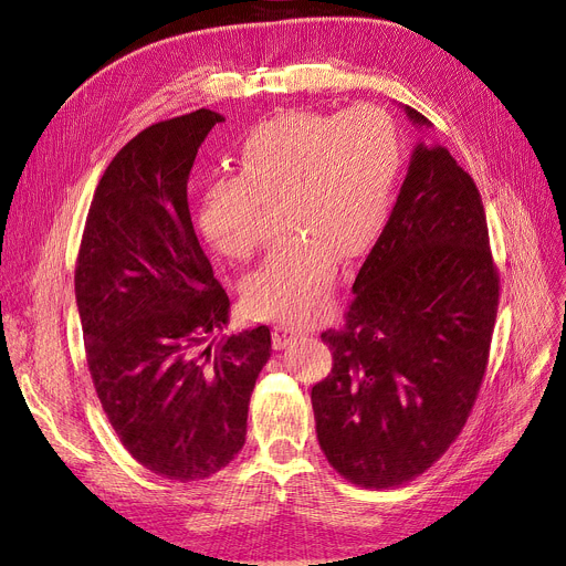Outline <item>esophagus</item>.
Returning a JSON list of instances; mask_svg holds the SVG:
<instances>
[{
    "instance_id": "esophagus-1",
    "label": "esophagus",
    "mask_w": 566,
    "mask_h": 566,
    "mask_svg": "<svg viewBox=\"0 0 566 566\" xmlns=\"http://www.w3.org/2000/svg\"><path fill=\"white\" fill-rule=\"evenodd\" d=\"M302 335H306V331L297 328V325H285V323L273 325V349H285Z\"/></svg>"
}]
</instances>
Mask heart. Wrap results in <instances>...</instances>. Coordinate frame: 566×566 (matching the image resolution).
<instances>
[{
    "label": "heart",
    "mask_w": 566,
    "mask_h": 566,
    "mask_svg": "<svg viewBox=\"0 0 566 566\" xmlns=\"http://www.w3.org/2000/svg\"><path fill=\"white\" fill-rule=\"evenodd\" d=\"M401 167L391 117L375 106L339 115L290 111L250 129L238 175L200 198V231L233 262L264 243V212H279L283 243L245 281L254 316L310 323L325 306L337 262L378 238Z\"/></svg>",
    "instance_id": "obj_1"
}]
</instances>
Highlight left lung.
Segmentation results:
<instances>
[{
  "mask_svg": "<svg viewBox=\"0 0 566 566\" xmlns=\"http://www.w3.org/2000/svg\"><path fill=\"white\" fill-rule=\"evenodd\" d=\"M416 125L430 119L406 106ZM501 279L482 196L443 146L418 144L397 205L325 331L312 387L321 451L366 489L410 482L447 453L482 387Z\"/></svg>",
  "mask_w": 566,
  "mask_h": 566,
  "instance_id": "obj_1",
  "label": "left lung"
}]
</instances>
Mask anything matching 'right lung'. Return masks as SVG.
I'll return each instance as SVG.
<instances>
[{
	"label": "right lung",
	"instance_id": "right-lung-1",
	"mask_svg": "<svg viewBox=\"0 0 566 566\" xmlns=\"http://www.w3.org/2000/svg\"><path fill=\"white\" fill-rule=\"evenodd\" d=\"M219 113L139 132L101 177L75 264V297L98 401L134 460L175 482L238 455L266 325L208 342L229 323L188 212V175Z\"/></svg>",
	"mask_w": 566,
	"mask_h": 566
}]
</instances>
